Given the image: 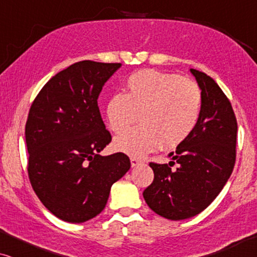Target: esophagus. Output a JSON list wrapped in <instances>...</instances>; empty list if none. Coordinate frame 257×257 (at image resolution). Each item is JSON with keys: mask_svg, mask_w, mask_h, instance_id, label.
<instances>
[{"mask_svg": "<svg viewBox=\"0 0 257 257\" xmlns=\"http://www.w3.org/2000/svg\"><path fill=\"white\" fill-rule=\"evenodd\" d=\"M139 165H142V160L137 159V158H131V166L132 167L139 166Z\"/></svg>", "mask_w": 257, "mask_h": 257, "instance_id": "obj_1", "label": "esophagus"}]
</instances>
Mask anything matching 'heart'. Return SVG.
<instances>
[{"label": "heart", "mask_w": 257, "mask_h": 257, "mask_svg": "<svg viewBox=\"0 0 257 257\" xmlns=\"http://www.w3.org/2000/svg\"><path fill=\"white\" fill-rule=\"evenodd\" d=\"M202 108L199 86L175 73L140 70L126 80V93L114 92L105 105L108 127L127 130L139 118V127L117 137L113 149L142 158L161 143L175 147L184 143L198 124Z\"/></svg>", "instance_id": "heart-1"}]
</instances>
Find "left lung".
I'll return each instance as SVG.
<instances>
[{"instance_id":"1","label":"left lung","mask_w":257,"mask_h":257,"mask_svg":"<svg viewBox=\"0 0 257 257\" xmlns=\"http://www.w3.org/2000/svg\"><path fill=\"white\" fill-rule=\"evenodd\" d=\"M202 94V108L192 135L171 153L178 164L151 163L153 182L144 191L151 209L165 219L179 221L206 209L222 191L235 165L237 122L233 107L215 80L189 70Z\"/></svg>"}]
</instances>
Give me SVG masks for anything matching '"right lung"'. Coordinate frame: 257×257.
Listing matches in <instances>:
<instances>
[{
  "instance_id": "add662e5",
  "label": "right lung",
  "mask_w": 257,
  "mask_h": 257,
  "mask_svg": "<svg viewBox=\"0 0 257 257\" xmlns=\"http://www.w3.org/2000/svg\"><path fill=\"white\" fill-rule=\"evenodd\" d=\"M120 63L82 61L55 75L35 98L26 124L28 173L58 219L82 223L106 206L112 185L131 167L124 153L100 156L111 143L98 97Z\"/></svg>"
}]
</instances>
